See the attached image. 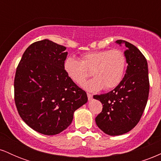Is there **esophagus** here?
<instances>
[{
	"label": "esophagus",
	"mask_w": 161,
	"mask_h": 161,
	"mask_svg": "<svg viewBox=\"0 0 161 161\" xmlns=\"http://www.w3.org/2000/svg\"><path fill=\"white\" fill-rule=\"evenodd\" d=\"M87 96H88V101H91V100H92V97H93V95H92V94L87 93Z\"/></svg>",
	"instance_id": "34e87169"
}]
</instances>
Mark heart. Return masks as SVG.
Listing matches in <instances>:
<instances>
[{
	"label": "heart",
	"mask_w": 161,
	"mask_h": 161,
	"mask_svg": "<svg viewBox=\"0 0 161 161\" xmlns=\"http://www.w3.org/2000/svg\"><path fill=\"white\" fill-rule=\"evenodd\" d=\"M125 68L126 57L119 49L83 53L79 60L69 57L64 64L66 75L77 85H82L92 74L95 78L84 85L86 89L92 91L102 88L108 91L116 88L123 80Z\"/></svg>",
	"instance_id": "obj_1"
}]
</instances>
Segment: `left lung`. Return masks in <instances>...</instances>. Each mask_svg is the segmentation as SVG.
Returning <instances> with one entry per match:
<instances>
[{
  "label": "left lung",
  "mask_w": 161,
  "mask_h": 161,
  "mask_svg": "<svg viewBox=\"0 0 161 161\" xmlns=\"http://www.w3.org/2000/svg\"><path fill=\"white\" fill-rule=\"evenodd\" d=\"M126 50L127 66L120 84L107 94L94 95L103 104L102 111L96 116V124L109 136H119L132 130L138 124L147 104L149 94L147 63L136 46L123 40Z\"/></svg>",
  "instance_id": "1"
}]
</instances>
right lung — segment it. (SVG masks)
<instances>
[{
  "label": "right lung",
  "instance_id": "obj_1",
  "mask_svg": "<svg viewBox=\"0 0 161 161\" xmlns=\"http://www.w3.org/2000/svg\"><path fill=\"white\" fill-rule=\"evenodd\" d=\"M66 49L48 39L34 42L16 68L14 100L18 113L29 127L47 136L67 128L75 110L88 101L86 92L64 71Z\"/></svg>",
  "mask_w": 161,
  "mask_h": 161
}]
</instances>
